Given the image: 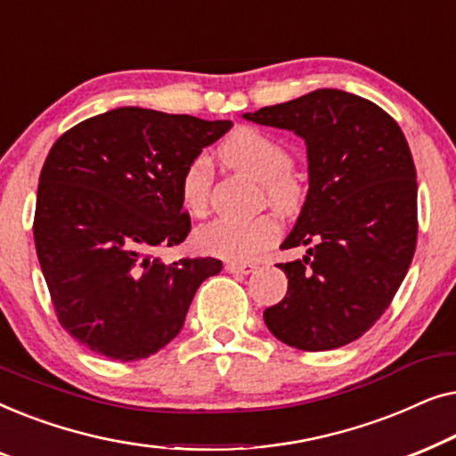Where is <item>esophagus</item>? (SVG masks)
<instances>
[{"instance_id":"34e87169","label":"esophagus","mask_w":456,"mask_h":456,"mask_svg":"<svg viewBox=\"0 0 456 456\" xmlns=\"http://www.w3.org/2000/svg\"><path fill=\"white\" fill-rule=\"evenodd\" d=\"M255 270V264H248V261H228L226 272L230 273H251Z\"/></svg>"}]
</instances>
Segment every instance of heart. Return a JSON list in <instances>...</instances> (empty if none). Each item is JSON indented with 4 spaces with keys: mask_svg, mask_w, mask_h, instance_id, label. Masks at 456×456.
Wrapping results in <instances>:
<instances>
[{
    "mask_svg": "<svg viewBox=\"0 0 456 456\" xmlns=\"http://www.w3.org/2000/svg\"><path fill=\"white\" fill-rule=\"evenodd\" d=\"M222 161L264 184L265 199L280 211L297 208L301 183L290 172L292 158L282 142L257 128H236L217 149ZM211 191V166L205 155H197L180 174L178 192L183 208L192 216L205 214ZM280 239V224L272 214L253 217H216L195 232L203 253L214 257L242 261L272 247Z\"/></svg>",
    "mask_w": 456,
    "mask_h": 456,
    "instance_id": "heart-1",
    "label": "heart"
}]
</instances>
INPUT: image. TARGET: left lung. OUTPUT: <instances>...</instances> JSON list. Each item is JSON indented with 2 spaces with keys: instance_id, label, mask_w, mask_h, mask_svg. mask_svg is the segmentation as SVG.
Returning a JSON list of instances; mask_svg holds the SVG:
<instances>
[{
  "instance_id": "8db88e82",
  "label": "left lung",
  "mask_w": 456,
  "mask_h": 456,
  "mask_svg": "<svg viewBox=\"0 0 456 456\" xmlns=\"http://www.w3.org/2000/svg\"><path fill=\"white\" fill-rule=\"evenodd\" d=\"M307 142L309 192L282 248L309 247L278 264L286 297L265 326L298 351H332L376 323L407 276L417 247V174L392 116L353 93L317 89L245 114Z\"/></svg>"
}]
</instances>
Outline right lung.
I'll list each match as a JSON object with an SVG mask.
<instances>
[{"label":"right lung","instance_id":"right-lung-1","mask_svg":"<svg viewBox=\"0 0 456 456\" xmlns=\"http://www.w3.org/2000/svg\"><path fill=\"white\" fill-rule=\"evenodd\" d=\"M232 122L118 108L66 130L39 176L35 247L60 326L114 361H139L183 328L214 257L164 264L191 217L180 174Z\"/></svg>","mask_w":456,"mask_h":456}]
</instances>
